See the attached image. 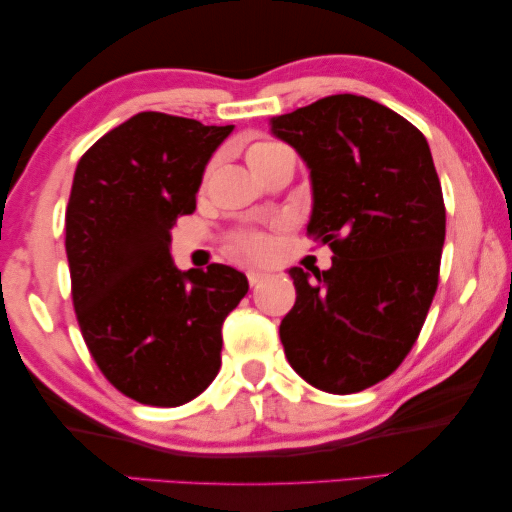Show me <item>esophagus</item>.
I'll use <instances>...</instances> for the list:
<instances>
[{"label":"esophagus","instance_id":"esophagus-1","mask_svg":"<svg viewBox=\"0 0 512 512\" xmlns=\"http://www.w3.org/2000/svg\"><path fill=\"white\" fill-rule=\"evenodd\" d=\"M265 272H261V270H249L247 272V279H249V283H251V286H258V283H261L263 279H265Z\"/></svg>","mask_w":512,"mask_h":512}]
</instances>
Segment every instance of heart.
<instances>
[{"label":"heart","instance_id":"b5f03b06","mask_svg":"<svg viewBox=\"0 0 512 512\" xmlns=\"http://www.w3.org/2000/svg\"><path fill=\"white\" fill-rule=\"evenodd\" d=\"M286 158H292V161H295V156H292L290 149L283 145V142H276V140H254L245 149V161L254 177L256 174H261L263 170H267V167H272L274 163L286 161ZM236 247L247 258H263L267 251H270V242H267V238L261 236V233H247V236L238 238Z\"/></svg>","mask_w":512,"mask_h":512}]
</instances>
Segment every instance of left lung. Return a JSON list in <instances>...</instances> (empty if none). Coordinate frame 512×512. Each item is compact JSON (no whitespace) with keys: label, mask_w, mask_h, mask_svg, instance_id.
I'll return each instance as SVG.
<instances>
[{"label":"left lung","mask_w":512,"mask_h":512,"mask_svg":"<svg viewBox=\"0 0 512 512\" xmlns=\"http://www.w3.org/2000/svg\"><path fill=\"white\" fill-rule=\"evenodd\" d=\"M270 131L311 172L306 229L333 251L329 270H288L297 301L283 349L317 390L351 395L397 370L438 288L445 201L429 142L360 95L270 117Z\"/></svg>","instance_id":"left-lung-1"}]
</instances>
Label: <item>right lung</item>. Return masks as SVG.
I'll use <instances>...</instances> for the list:
<instances>
[{
	"label": "right lung",
	"mask_w": 512,
	"mask_h": 512,
	"mask_svg": "<svg viewBox=\"0 0 512 512\" xmlns=\"http://www.w3.org/2000/svg\"><path fill=\"white\" fill-rule=\"evenodd\" d=\"M229 127L145 111L81 156L65 213L72 301L99 370L145 406L174 408L220 372L222 324L247 295L229 265L181 272L172 226Z\"/></svg>",
	"instance_id": "1"
}]
</instances>
